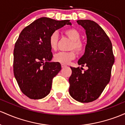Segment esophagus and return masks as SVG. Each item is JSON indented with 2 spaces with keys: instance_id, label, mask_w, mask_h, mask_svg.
<instances>
[{
  "instance_id": "1",
  "label": "esophagus",
  "mask_w": 125,
  "mask_h": 125,
  "mask_svg": "<svg viewBox=\"0 0 125 125\" xmlns=\"http://www.w3.org/2000/svg\"><path fill=\"white\" fill-rule=\"evenodd\" d=\"M67 65H65V64H61V67H62V68H64V67H66Z\"/></svg>"
}]
</instances>
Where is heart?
<instances>
[{"mask_svg":"<svg viewBox=\"0 0 125 125\" xmlns=\"http://www.w3.org/2000/svg\"><path fill=\"white\" fill-rule=\"evenodd\" d=\"M64 33L70 39L72 40V42L70 47L71 50L74 49L79 54L84 51L85 49V44L80 40L81 33L77 29L74 28L68 29L64 31ZM58 41V35L57 32H52L50 35L48 40L49 45L52 50H55L57 49ZM75 57V52L74 50L68 52L61 51L54 55V60L55 62L66 64L70 62L71 60H74Z\"/></svg>","mask_w":125,"mask_h":125,"instance_id":"obj_1","label":"heart"}]
</instances>
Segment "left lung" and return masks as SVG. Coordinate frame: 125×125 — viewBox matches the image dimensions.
Segmentation results:
<instances>
[{"instance_id": "obj_1", "label": "left lung", "mask_w": 125, "mask_h": 125, "mask_svg": "<svg viewBox=\"0 0 125 125\" xmlns=\"http://www.w3.org/2000/svg\"><path fill=\"white\" fill-rule=\"evenodd\" d=\"M77 22L84 28L87 39L78 64L89 68L83 72L80 67H70L69 93L78 102L89 103L99 97L110 81L115 57L110 39L97 23L87 19Z\"/></svg>"}]
</instances>
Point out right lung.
I'll return each mask as SVG.
<instances>
[{
    "mask_svg": "<svg viewBox=\"0 0 125 125\" xmlns=\"http://www.w3.org/2000/svg\"><path fill=\"white\" fill-rule=\"evenodd\" d=\"M69 20L56 21L41 18L21 32L13 51V73L21 90L31 99H41L51 91L53 78L61 69L52 58L49 45L50 35Z\"/></svg>",
    "mask_w": 125,
    "mask_h": 125,
    "instance_id": "right-lung-1",
    "label": "right lung"
}]
</instances>
